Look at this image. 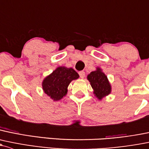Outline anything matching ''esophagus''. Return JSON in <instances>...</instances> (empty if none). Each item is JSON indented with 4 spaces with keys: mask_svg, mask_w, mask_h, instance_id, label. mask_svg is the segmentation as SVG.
<instances>
[{
    "mask_svg": "<svg viewBox=\"0 0 149 149\" xmlns=\"http://www.w3.org/2000/svg\"><path fill=\"white\" fill-rule=\"evenodd\" d=\"M79 76L81 78V79H84V77H85V72L83 71V70H81V71H79Z\"/></svg>",
    "mask_w": 149,
    "mask_h": 149,
    "instance_id": "34e87169",
    "label": "esophagus"
}]
</instances>
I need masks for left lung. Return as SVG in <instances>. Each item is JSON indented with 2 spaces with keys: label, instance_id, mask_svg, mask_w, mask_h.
I'll list each match as a JSON object with an SVG mask.
<instances>
[{
  "label": "left lung",
  "instance_id": "1",
  "mask_svg": "<svg viewBox=\"0 0 149 149\" xmlns=\"http://www.w3.org/2000/svg\"><path fill=\"white\" fill-rule=\"evenodd\" d=\"M87 79L93 88L95 97L100 101L111 93V85L100 67H96V69L91 72L87 76Z\"/></svg>",
  "mask_w": 149,
  "mask_h": 149
}]
</instances>
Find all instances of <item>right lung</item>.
I'll list each match as a JSON object with an SVG mask.
<instances>
[{"mask_svg":"<svg viewBox=\"0 0 149 149\" xmlns=\"http://www.w3.org/2000/svg\"><path fill=\"white\" fill-rule=\"evenodd\" d=\"M79 78V75L72 68L58 66L43 80L42 88L53 101H60L66 95L70 82Z\"/></svg>","mask_w":149,"mask_h":149,"instance_id":"1","label":"right lung"}]
</instances>
